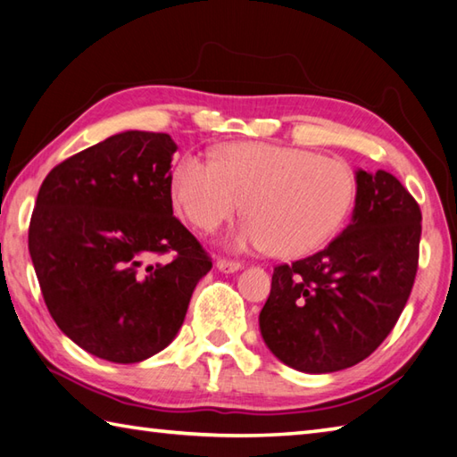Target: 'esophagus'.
I'll return each instance as SVG.
<instances>
[{
	"label": "esophagus",
	"mask_w": 457,
	"mask_h": 457,
	"mask_svg": "<svg viewBox=\"0 0 457 457\" xmlns=\"http://www.w3.org/2000/svg\"><path fill=\"white\" fill-rule=\"evenodd\" d=\"M216 267L223 273H234V271L241 270V263L239 262H229V259H218Z\"/></svg>",
	"instance_id": "34e87169"
}]
</instances>
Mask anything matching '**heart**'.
I'll list each match as a JSON object with an SVG mask.
<instances>
[{"instance_id":"obj_1","label":"heart","mask_w":457,"mask_h":457,"mask_svg":"<svg viewBox=\"0 0 457 457\" xmlns=\"http://www.w3.org/2000/svg\"><path fill=\"white\" fill-rule=\"evenodd\" d=\"M172 195L202 231L220 228L245 202L249 218L231 237L234 247L299 257L343 228L356 176L343 160L305 148L244 142L220 150L213 162L182 156L172 172Z\"/></svg>"}]
</instances>
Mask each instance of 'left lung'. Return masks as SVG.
Instances as JSON below:
<instances>
[{
  "label": "left lung",
  "instance_id": "8db88e82",
  "mask_svg": "<svg viewBox=\"0 0 457 457\" xmlns=\"http://www.w3.org/2000/svg\"><path fill=\"white\" fill-rule=\"evenodd\" d=\"M422 212L395 176L356 172L353 220L315 255L277 265L259 328L295 370L325 374L370 356L395 328L418 271Z\"/></svg>",
  "mask_w": 457,
  "mask_h": 457
}]
</instances>
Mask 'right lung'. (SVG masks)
Wrapping results in <instances>:
<instances>
[{
    "instance_id": "right-lung-1",
    "label": "right lung",
    "mask_w": 457,
    "mask_h": 457,
    "mask_svg": "<svg viewBox=\"0 0 457 457\" xmlns=\"http://www.w3.org/2000/svg\"><path fill=\"white\" fill-rule=\"evenodd\" d=\"M174 140L127 130L62 160L45 178L29 253L53 320L98 359L132 364L174 341L212 270L172 212ZM173 253L162 266L144 262Z\"/></svg>"
}]
</instances>
